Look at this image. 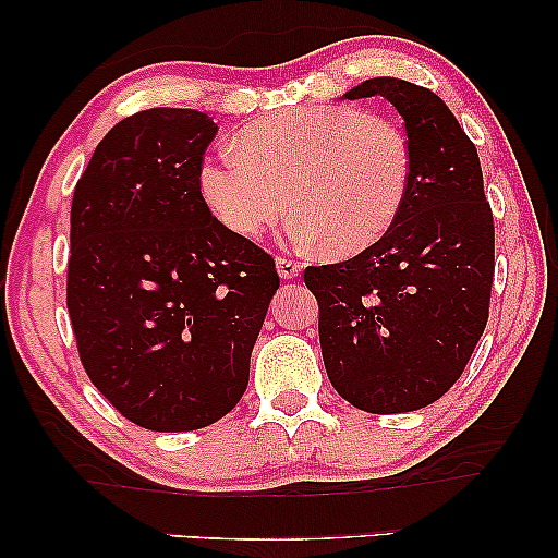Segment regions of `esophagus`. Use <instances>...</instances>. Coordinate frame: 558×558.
<instances>
[{
  "mask_svg": "<svg viewBox=\"0 0 558 558\" xmlns=\"http://www.w3.org/2000/svg\"><path fill=\"white\" fill-rule=\"evenodd\" d=\"M277 271H279L281 279H294V277H300L302 264L292 262V258H287V256H279L277 258Z\"/></svg>",
  "mask_w": 558,
  "mask_h": 558,
  "instance_id": "34e87169",
  "label": "esophagus"
}]
</instances>
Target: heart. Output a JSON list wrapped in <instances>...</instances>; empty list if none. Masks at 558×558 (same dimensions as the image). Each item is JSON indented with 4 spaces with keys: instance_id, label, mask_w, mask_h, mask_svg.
I'll return each mask as SVG.
<instances>
[{
    "instance_id": "obj_1",
    "label": "heart",
    "mask_w": 558,
    "mask_h": 558,
    "mask_svg": "<svg viewBox=\"0 0 558 558\" xmlns=\"http://www.w3.org/2000/svg\"><path fill=\"white\" fill-rule=\"evenodd\" d=\"M233 144L203 159L197 187L239 239H262L292 203L296 243L355 256L376 246L407 205L414 174L407 134L357 106L274 111L243 126Z\"/></svg>"
}]
</instances>
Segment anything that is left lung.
I'll return each mask as SVG.
<instances>
[{"label":"left lung","mask_w":558,"mask_h":558,"mask_svg":"<svg viewBox=\"0 0 558 558\" xmlns=\"http://www.w3.org/2000/svg\"><path fill=\"white\" fill-rule=\"evenodd\" d=\"M384 96L401 113L411 190L376 246L340 264L307 266L319 304L330 384L371 414H403L441 399L462 376L487 325L495 228L475 144L437 94L368 78L348 101Z\"/></svg>","instance_id":"left-lung-1"}]
</instances>
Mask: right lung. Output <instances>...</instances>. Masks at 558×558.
Instances as JSON below:
<instances>
[{"instance_id":"1","label":"right lung","mask_w":558,"mask_h":558,"mask_svg":"<svg viewBox=\"0 0 558 558\" xmlns=\"http://www.w3.org/2000/svg\"><path fill=\"white\" fill-rule=\"evenodd\" d=\"M216 132L195 109L121 119L73 193L68 312L81 363L151 432L203 429L241 401L279 289L274 258L228 231L197 187Z\"/></svg>"}]
</instances>
